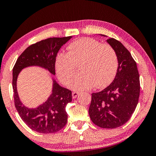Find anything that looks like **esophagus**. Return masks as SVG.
Returning a JSON list of instances; mask_svg holds the SVG:
<instances>
[{"mask_svg":"<svg viewBox=\"0 0 156 156\" xmlns=\"http://www.w3.org/2000/svg\"><path fill=\"white\" fill-rule=\"evenodd\" d=\"M79 94V93L76 92V91H73L72 93V96H73V98H76L77 97V96Z\"/></svg>","mask_w":156,"mask_h":156,"instance_id":"esophagus-1","label":"esophagus"}]
</instances>
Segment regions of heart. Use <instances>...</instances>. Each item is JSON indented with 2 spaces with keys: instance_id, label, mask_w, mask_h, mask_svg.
Wrapping results in <instances>:
<instances>
[{
  "instance_id": "1",
  "label": "heart",
  "mask_w": 156,
  "mask_h": 156,
  "mask_svg": "<svg viewBox=\"0 0 156 156\" xmlns=\"http://www.w3.org/2000/svg\"><path fill=\"white\" fill-rule=\"evenodd\" d=\"M67 50L68 53L57 55L55 65L57 76L64 85L70 84L77 65L82 72L70 83L75 90H88L94 86L97 88H105L113 81L119 60L111 45L85 37L70 43Z\"/></svg>"
}]
</instances>
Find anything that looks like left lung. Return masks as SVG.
<instances>
[{
    "label": "left lung",
    "mask_w": 156,
    "mask_h": 156,
    "mask_svg": "<svg viewBox=\"0 0 156 156\" xmlns=\"http://www.w3.org/2000/svg\"><path fill=\"white\" fill-rule=\"evenodd\" d=\"M106 42L117 54V72L109 86L91 94L88 112L96 125L114 129L130 119L138 103L140 85L137 64L130 52L117 39L110 38Z\"/></svg>",
    "instance_id": "obj_1"
}]
</instances>
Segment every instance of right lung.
I'll return each mask as SVG.
<instances>
[{
	"instance_id": "1",
	"label": "right lung",
	"mask_w": 156,
	"mask_h": 156,
	"mask_svg": "<svg viewBox=\"0 0 156 156\" xmlns=\"http://www.w3.org/2000/svg\"><path fill=\"white\" fill-rule=\"evenodd\" d=\"M72 38L53 37L40 41L27 47L17 59L13 68L12 86L15 107L26 125L39 133H54L62 129L67 123V104L72 101L71 90L62 87L52 79V94L44 103L37 108L27 107L17 92L16 81L21 70L29 66H39L55 75V59L61 47Z\"/></svg>"
}]
</instances>
